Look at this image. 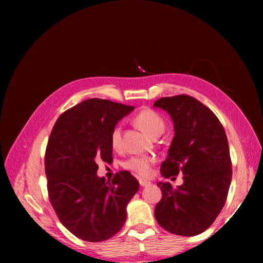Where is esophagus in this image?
<instances>
[{"label":"esophagus","instance_id":"34e87169","mask_svg":"<svg viewBox=\"0 0 263 263\" xmlns=\"http://www.w3.org/2000/svg\"><path fill=\"white\" fill-rule=\"evenodd\" d=\"M139 183H140V185H141L142 187L150 185V182H149V181H147V180H139Z\"/></svg>","mask_w":263,"mask_h":263}]
</instances>
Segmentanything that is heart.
Here are the masks:
<instances>
[{"label":"heart","mask_w":263,"mask_h":263,"mask_svg":"<svg viewBox=\"0 0 263 263\" xmlns=\"http://www.w3.org/2000/svg\"><path fill=\"white\" fill-rule=\"evenodd\" d=\"M137 125L150 137L160 136L165 131V121L158 113L153 109H143L138 113L135 119ZM110 144L114 149L122 147V128L116 125L110 133ZM155 163L154 156L140 155L132 156L124 161L123 167L139 176H148L152 171V165Z\"/></svg>","instance_id":"obj_1"}]
</instances>
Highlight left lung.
I'll list each match as a JSON object with an SVG mask.
<instances>
[{"instance_id": "8db88e82", "label": "left lung", "mask_w": 263, "mask_h": 263, "mask_svg": "<svg viewBox=\"0 0 263 263\" xmlns=\"http://www.w3.org/2000/svg\"><path fill=\"white\" fill-rule=\"evenodd\" d=\"M154 107L166 110L174 124L161 176L181 172L184 181L176 189L168 182L157 184L163 198L155 208L156 220L172 234L198 235L215 221L230 190L232 163L225 130L206 106L186 95L160 98Z\"/></svg>"}]
</instances>
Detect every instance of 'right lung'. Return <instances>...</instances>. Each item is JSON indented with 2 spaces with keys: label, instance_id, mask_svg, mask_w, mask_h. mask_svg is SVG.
Returning a JSON list of instances; mask_svg holds the SVG:
<instances>
[{
  "label": "right lung",
  "instance_id": "right-lung-1",
  "mask_svg": "<svg viewBox=\"0 0 263 263\" xmlns=\"http://www.w3.org/2000/svg\"><path fill=\"white\" fill-rule=\"evenodd\" d=\"M133 109L110 100L87 99L64 111L49 137L45 154L49 200L61 222L83 241L114 236L139 190L127 171L117 173L111 183L97 175L99 160L111 161V130Z\"/></svg>",
  "mask_w": 263,
  "mask_h": 263
}]
</instances>
